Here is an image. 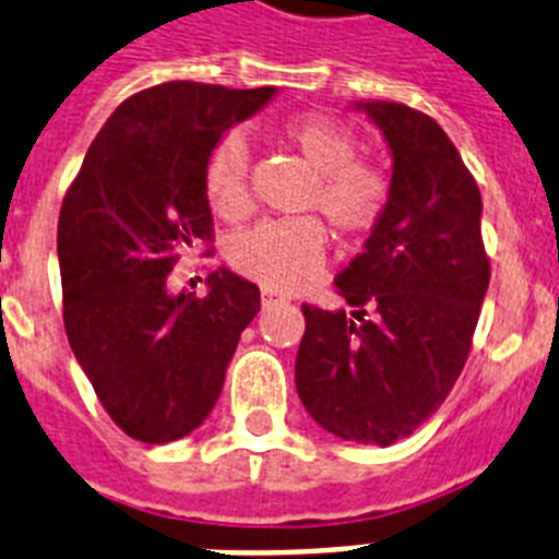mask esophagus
Instances as JSON below:
<instances>
[{"label": "esophagus", "instance_id": "obj_1", "mask_svg": "<svg viewBox=\"0 0 559 559\" xmlns=\"http://www.w3.org/2000/svg\"><path fill=\"white\" fill-rule=\"evenodd\" d=\"M281 301V295L275 293V289H261V304L264 307H270V304H278Z\"/></svg>", "mask_w": 559, "mask_h": 559}]
</instances>
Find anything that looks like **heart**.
I'll list each match as a JSON object with an SVG mask.
<instances>
[{
  "mask_svg": "<svg viewBox=\"0 0 559 559\" xmlns=\"http://www.w3.org/2000/svg\"><path fill=\"white\" fill-rule=\"evenodd\" d=\"M284 138L319 175L310 192V206H319L338 233H367L388 203V183L370 166L353 163L356 143L350 134L324 117H295L284 126ZM247 169V140L235 131L217 140L209 152L203 186L221 217L235 221L249 209ZM324 243V226L316 217H278L235 235L229 261L266 289H298L319 272Z\"/></svg>",
  "mask_w": 559,
  "mask_h": 559,
  "instance_id": "obj_1",
  "label": "heart"
}]
</instances>
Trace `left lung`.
Listing matches in <instances>:
<instances>
[{
	"label": "left lung",
	"instance_id": "obj_1",
	"mask_svg": "<svg viewBox=\"0 0 559 559\" xmlns=\"http://www.w3.org/2000/svg\"><path fill=\"white\" fill-rule=\"evenodd\" d=\"M390 152L388 203L335 278L353 310L304 304L295 388L333 437L393 444L460 379L491 266L483 198L448 134L421 111L358 99Z\"/></svg>",
	"mask_w": 559,
	"mask_h": 559
}]
</instances>
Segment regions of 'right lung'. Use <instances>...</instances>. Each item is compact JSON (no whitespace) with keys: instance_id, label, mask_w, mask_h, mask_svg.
I'll return each instance as SVG.
<instances>
[{"instance_id":"right-lung-1","label":"right lung","mask_w":559,"mask_h":559,"mask_svg":"<svg viewBox=\"0 0 559 559\" xmlns=\"http://www.w3.org/2000/svg\"><path fill=\"white\" fill-rule=\"evenodd\" d=\"M278 94L175 83L129 97L99 129L57 226L66 333L108 416L163 444L201 428L261 293L209 272L206 295L171 293L177 252L212 240L203 171L226 131Z\"/></svg>"}]
</instances>
